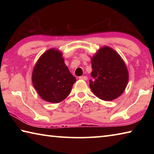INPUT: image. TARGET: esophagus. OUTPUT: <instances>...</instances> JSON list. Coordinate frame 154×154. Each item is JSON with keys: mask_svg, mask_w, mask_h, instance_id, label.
<instances>
[{"mask_svg": "<svg viewBox=\"0 0 154 154\" xmlns=\"http://www.w3.org/2000/svg\"><path fill=\"white\" fill-rule=\"evenodd\" d=\"M79 79H82V80H84V81H86L88 79V77L86 76H81L79 77Z\"/></svg>", "mask_w": 154, "mask_h": 154, "instance_id": "34e87169", "label": "esophagus"}]
</instances>
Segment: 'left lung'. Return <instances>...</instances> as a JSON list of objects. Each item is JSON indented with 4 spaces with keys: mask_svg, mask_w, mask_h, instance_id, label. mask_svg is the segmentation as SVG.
I'll use <instances>...</instances> for the list:
<instances>
[{
    "mask_svg": "<svg viewBox=\"0 0 154 154\" xmlns=\"http://www.w3.org/2000/svg\"><path fill=\"white\" fill-rule=\"evenodd\" d=\"M92 71L90 88L96 96L109 101L124 92L128 82V72L121 56L109 47L100 48L91 59Z\"/></svg>",
    "mask_w": 154,
    "mask_h": 154,
    "instance_id": "obj_1",
    "label": "left lung"
}]
</instances>
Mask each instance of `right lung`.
<instances>
[{
  "label": "right lung",
  "mask_w": 154,
  "mask_h": 154,
  "mask_svg": "<svg viewBox=\"0 0 154 154\" xmlns=\"http://www.w3.org/2000/svg\"><path fill=\"white\" fill-rule=\"evenodd\" d=\"M32 82L41 98L49 103H58L69 96L76 78L65 64L61 52L49 49L36 62Z\"/></svg>",
  "instance_id": "right-lung-1"
}]
</instances>
